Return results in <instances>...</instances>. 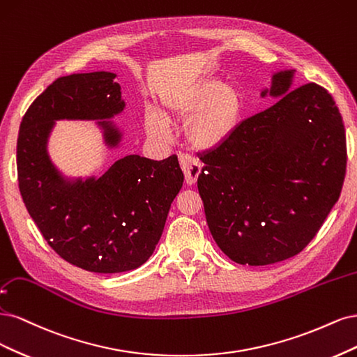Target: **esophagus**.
I'll return each mask as SVG.
<instances>
[{
    "instance_id": "esophagus-1",
    "label": "esophagus",
    "mask_w": 357,
    "mask_h": 357,
    "mask_svg": "<svg viewBox=\"0 0 357 357\" xmlns=\"http://www.w3.org/2000/svg\"><path fill=\"white\" fill-rule=\"evenodd\" d=\"M179 162H181V167L183 170V174H185L187 183L188 185H194L200 175V165L188 155H181Z\"/></svg>"
}]
</instances>
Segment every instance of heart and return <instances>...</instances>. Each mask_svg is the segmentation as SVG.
Returning a JSON list of instances; mask_svg holds the SVG:
<instances>
[{
  "instance_id": "b5f03b06",
  "label": "heart",
  "mask_w": 357,
  "mask_h": 357,
  "mask_svg": "<svg viewBox=\"0 0 357 357\" xmlns=\"http://www.w3.org/2000/svg\"><path fill=\"white\" fill-rule=\"evenodd\" d=\"M245 109L241 91L224 79L204 75L176 84L160 95V114L146 109L144 128L153 137H166V120L188 121L187 139L199 151H215L237 132Z\"/></svg>"
}]
</instances>
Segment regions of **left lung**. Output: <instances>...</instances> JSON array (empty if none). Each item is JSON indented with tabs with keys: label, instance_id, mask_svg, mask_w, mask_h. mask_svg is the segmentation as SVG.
<instances>
[{
	"label": "left lung",
	"instance_id": "8db88e82",
	"mask_svg": "<svg viewBox=\"0 0 357 357\" xmlns=\"http://www.w3.org/2000/svg\"><path fill=\"white\" fill-rule=\"evenodd\" d=\"M294 75V70L274 73L261 96L278 102L200 157L206 221L216 245L241 266L300 254L342 188L347 148L341 114L316 83L292 91Z\"/></svg>",
	"mask_w": 357,
	"mask_h": 357
}]
</instances>
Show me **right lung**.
<instances>
[{
	"instance_id": "obj_1",
	"label": "right lung",
	"mask_w": 357,
	"mask_h": 357,
	"mask_svg": "<svg viewBox=\"0 0 357 357\" xmlns=\"http://www.w3.org/2000/svg\"><path fill=\"white\" fill-rule=\"evenodd\" d=\"M117 75L107 71L57 78L32 102L17 137L22 199L57 255L87 271L123 273L141 267L162 237L170 204L182 188L178 157L126 155L99 178H68L47 145L57 120H96L107 148L123 139L111 119L126 102Z\"/></svg>"
}]
</instances>
